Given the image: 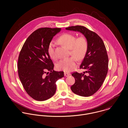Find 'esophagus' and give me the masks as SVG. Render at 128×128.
I'll return each mask as SVG.
<instances>
[{"mask_svg":"<svg viewBox=\"0 0 128 128\" xmlns=\"http://www.w3.org/2000/svg\"><path fill=\"white\" fill-rule=\"evenodd\" d=\"M64 76H66V77H68V76H70V73H68L64 72Z\"/></svg>","mask_w":128,"mask_h":128,"instance_id":"esophagus-1","label":"esophagus"}]
</instances>
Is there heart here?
I'll use <instances>...</instances> for the list:
<instances>
[{
  "instance_id": "obj_1",
  "label": "heart",
  "mask_w": 128,
  "mask_h": 128,
  "mask_svg": "<svg viewBox=\"0 0 128 128\" xmlns=\"http://www.w3.org/2000/svg\"><path fill=\"white\" fill-rule=\"evenodd\" d=\"M58 42L70 49V55L73 57L60 60L57 65V69L66 72H70L76 66V59L81 60L84 58L88 50V42L84 36H76L70 33H65L58 38ZM48 53L53 59L56 58L54 44L51 42L48 46Z\"/></svg>"
}]
</instances>
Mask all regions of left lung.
<instances>
[{"label":"left lung","mask_w":128,"mask_h":128,"mask_svg":"<svg viewBox=\"0 0 128 128\" xmlns=\"http://www.w3.org/2000/svg\"><path fill=\"white\" fill-rule=\"evenodd\" d=\"M66 29L81 32L88 40V52L80 66L85 71L72 73L75 82L71 90L78 95L90 96L101 88L108 71V59L104 43L96 33L84 26H72Z\"/></svg>","instance_id":"1"}]
</instances>
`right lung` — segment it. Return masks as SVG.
Listing matches in <instances>:
<instances>
[{
	"instance_id": "1",
	"label": "right lung",
	"mask_w": 128,
	"mask_h": 128,
	"mask_svg": "<svg viewBox=\"0 0 128 128\" xmlns=\"http://www.w3.org/2000/svg\"><path fill=\"white\" fill-rule=\"evenodd\" d=\"M60 28H41L25 42L18 62V74L27 94L37 101H45L56 92V82L64 76V71L54 70L48 46ZM49 71L50 73L47 72Z\"/></svg>"
}]
</instances>
